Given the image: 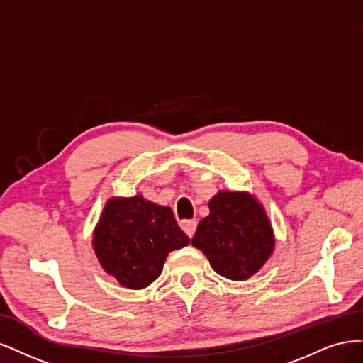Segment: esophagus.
Returning <instances> with one entry per match:
<instances>
[{
  "label": "esophagus",
  "mask_w": 363,
  "mask_h": 363,
  "mask_svg": "<svg viewBox=\"0 0 363 363\" xmlns=\"http://www.w3.org/2000/svg\"><path fill=\"white\" fill-rule=\"evenodd\" d=\"M179 226L186 233V235L191 238L194 235V232H196L197 223H196V220H181L179 221Z\"/></svg>",
  "instance_id": "obj_1"
}]
</instances>
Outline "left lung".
<instances>
[{
  "label": "left lung",
  "mask_w": 363,
  "mask_h": 363,
  "mask_svg": "<svg viewBox=\"0 0 363 363\" xmlns=\"http://www.w3.org/2000/svg\"><path fill=\"white\" fill-rule=\"evenodd\" d=\"M214 272L232 280L253 276L272 255L273 230L262 206L245 193L220 191L209 201V216L191 240Z\"/></svg>",
  "instance_id": "obj_1"
}]
</instances>
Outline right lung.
<instances>
[{
    "mask_svg": "<svg viewBox=\"0 0 363 363\" xmlns=\"http://www.w3.org/2000/svg\"><path fill=\"white\" fill-rule=\"evenodd\" d=\"M189 242L172 209L145 201L142 196L108 201L93 237L104 270L131 289L154 282L169 252Z\"/></svg>",
    "mask_w": 363,
    "mask_h": 363,
    "instance_id": "1",
    "label": "right lung"
}]
</instances>
